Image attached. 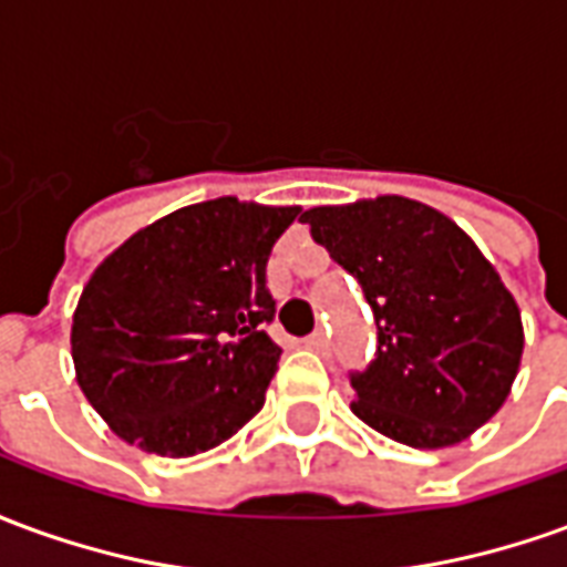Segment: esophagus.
Wrapping results in <instances>:
<instances>
[{
    "label": "esophagus",
    "instance_id": "1",
    "mask_svg": "<svg viewBox=\"0 0 567 567\" xmlns=\"http://www.w3.org/2000/svg\"><path fill=\"white\" fill-rule=\"evenodd\" d=\"M309 349H316V352H328L331 349V340H328V333L324 331H312L307 337Z\"/></svg>",
    "mask_w": 567,
    "mask_h": 567
}]
</instances>
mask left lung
Here are the masks:
<instances>
[{
	"label": "left lung",
	"mask_w": 567,
	"mask_h": 567,
	"mask_svg": "<svg viewBox=\"0 0 567 567\" xmlns=\"http://www.w3.org/2000/svg\"><path fill=\"white\" fill-rule=\"evenodd\" d=\"M300 221L373 309V361L349 373L361 422L440 450L498 413L523 358V321L462 227L406 197L319 206Z\"/></svg>",
	"instance_id": "obj_1"
}]
</instances>
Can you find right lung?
Returning <instances> with one entry per match:
<instances>
[{"label": "right lung", "instance_id": "obj_1", "mask_svg": "<svg viewBox=\"0 0 567 567\" xmlns=\"http://www.w3.org/2000/svg\"><path fill=\"white\" fill-rule=\"evenodd\" d=\"M297 212L236 197L185 206L93 270L72 319V361L117 437L185 458L264 406L282 355L267 333V260Z\"/></svg>", "mask_w": 567, "mask_h": 567}]
</instances>
